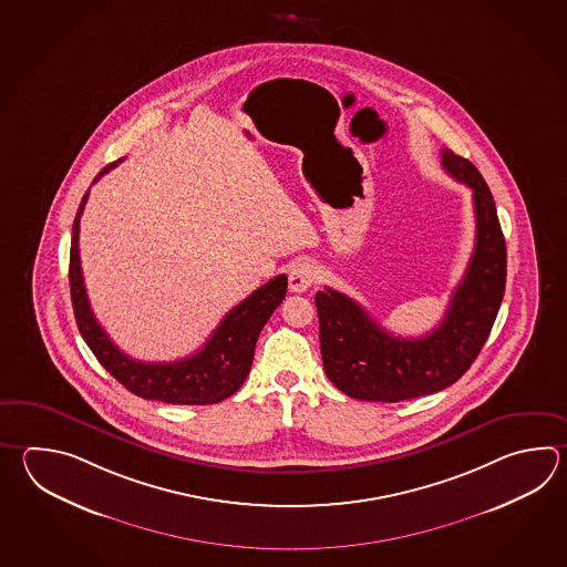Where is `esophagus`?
Here are the masks:
<instances>
[{
    "instance_id": "1",
    "label": "esophagus",
    "mask_w": 567,
    "mask_h": 567,
    "mask_svg": "<svg viewBox=\"0 0 567 567\" xmlns=\"http://www.w3.org/2000/svg\"><path fill=\"white\" fill-rule=\"evenodd\" d=\"M319 278L317 266L311 262H299L290 270L289 287L292 292H305L312 287V282Z\"/></svg>"
}]
</instances>
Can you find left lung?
Returning a JSON list of instances; mask_svg holds the SVG:
<instances>
[{
    "instance_id": "left-lung-1",
    "label": "left lung",
    "mask_w": 567,
    "mask_h": 567,
    "mask_svg": "<svg viewBox=\"0 0 567 567\" xmlns=\"http://www.w3.org/2000/svg\"><path fill=\"white\" fill-rule=\"evenodd\" d=\"M442 167L473 189L476 238L439 327L416 339L395 337L343 292L315 295L324 373L349 398L392 404L449 388L473 365L497 319L507 246L495 199L473 163L454 151L442 150Z\"/></svg>"
}]
</instances>
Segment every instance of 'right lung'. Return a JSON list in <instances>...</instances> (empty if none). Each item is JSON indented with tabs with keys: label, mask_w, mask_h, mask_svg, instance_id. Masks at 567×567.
<instances>
[{
	"label": "right lung",
	"mask_w": 567,
	"mask_h": 567,
	"mask_svg": "<svg viewBox=\"0 0 567 567\" xmlns=\"http://www.w3.org/2000/svg\"><path fill=\"white\" fill-rule=\"evenodd\" d=\"M118 162L109 163L103 172L94 177V182L109 174ZM86 199L89 192L82 197L72 224L70 297L82 339L91 347L104 370L109 371L116 382L123 383L128 392L140 395L143 400H157L165 404H218L221 400L230 398L231 393L238 392L252 365L256 341L262 327L287 297V277L278 275L268 280L265 287L256 289L240 305H236L194 355L169 363H145L131 359L109 339L106 331L94 319L84 289L79 255V231Z\"/></svg>",
	"instance_id": "right-lung-1"
}]
</instances>
